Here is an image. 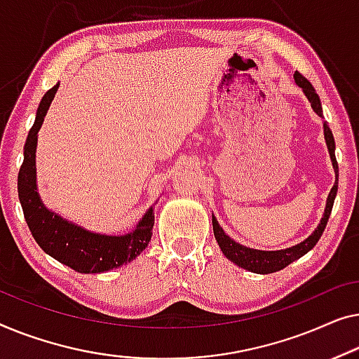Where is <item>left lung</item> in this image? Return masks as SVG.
<instances>
[{
    "instance_id": "obj_1",
    "label": "left lung",
    "mask_w": 359,
    "mask_h": 359,
    "mask_svg": "<svg viewBox=\"0 0 359 359\" xmlns=\"http://www.w3.org/2000/svg\"><path fill=\"white\" fill-rule=\"evenodd\" d=\"M294 81L296 84L302 89V93L306 94L307 100L311 102V107L314 112L319 115V117L324 118L322 115V105H320V99L317 95L316 89L312 88V84L307 81L301 73H294ZM324 136H325V143L327 148H329V154L333 164V170H335V185L332 187L329 198H327V205H325V211H324V218L320 219L319 226H317L316 231L307 237L306 241L299 242L297 245H292L290 249H281V250H257V249H249V247L241 245L239 242L232 241L231 237L226 234L221 228L218 219L213 216V231H215V237L218 245L223 250V254L228 257L231 262H234L237 266L241 269H245L252 271V273H260V275H269V273H275V271H280L294 262L297 259H301L302 255H306L311 249H314V245L319 242L322 232H324L327 221L330 218L332 213V206L333 201H335L337 196V190H338V164H337V158H335V140H333V135L329 128L327 122H324Z\"/></svg>"
}]
</instances>
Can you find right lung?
I'll list each match as a JSON object with an SVG mask.
<instances>
[{"label":"right lung","instance_id":"1","mask_svg":"<svg viewBox=\"0 0 359 359\" xmlns=\"http://www.w3.org/2000/svg\"><path fill=\"white\" fill-rule=\"evenodd\" d=\"M58 86L60 83L48 89L40 100L35 122L24 144V161L18 175L19 201L29 229L43 252L79 273H102L128 264L148 247L154 226L153 206L128 234L107 236L86 231L78 224L69 223L42 203L35 175L37 133L57 94Z\"/></svg>","mask_w":359,"mask_h":359}]
</instances>
